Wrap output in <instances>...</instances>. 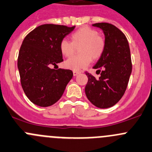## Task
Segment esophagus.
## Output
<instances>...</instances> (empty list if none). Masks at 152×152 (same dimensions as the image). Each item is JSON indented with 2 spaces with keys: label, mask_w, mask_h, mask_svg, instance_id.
Wrapping results in <instances>:
<instances>
[{
  "label": "esophagus",
  "mask_w": 152,
  "mask_h": 152,
  "mask_svg": "<svg viewBox=\"0 0 152 152\" xmlns=\"http://www.w3.org/2000/svg\"><path fill=\"white\" fill-rule=\"evenodd\" d=\"M79 73H80V72H79V71H76V70H73V76H77V75L79 74Z\"/></svg>",
  "instance_id": "obj_1"
}]
</instances>
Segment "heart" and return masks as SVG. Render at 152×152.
<instances>
[{
  "label": "heart",
  "mask_w": 152,
  "mask_h": 152,
  "mask_svg": "<svg viewBox=\"0 0 152 152\" xmlns=\"http://www.w3.org/2000/svg\"><path fill=\"white\" fill-rule=\"evenodd\" d=\"M70 42L62 40L59 44L61 53L66 58H70L79 47V55L70 58L64 63L65 67L79 70L90 64L91 58L97 60L102 56L105 49V41L99 35L96 29L85 26L73 32L70 36Z\"/></svg>",
  "instance_id": "1"
}]
</instances>
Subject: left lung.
I'll return each mask as SVG.
<instances>
[{"mask_svg": "<svg viewBox=\"0 0 152 152\" xmlns=\"http://www.w3.org/2000/svg\"><path fill=\"white\" fill-rule=\"evenodd\" d=\"M93 26L103 30L105 49L94 66L98 79L85 72L88 77L85 94L94 105L107 108L117 104L124 95L132 70L129 42L125 34L108 23H96Z\"/></svg>", "mask_w": 152, "mask_h": 152, "instance_id": "8db88e82", "label": "left lung"}]
</instances>
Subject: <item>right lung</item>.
<instances>
[{"label":"right lung","mask_w":152,"mask_h":152,"mask_svg":"<svg viewBox=\"0 0 152 152\" xmlns=\"http://www.w3.org/2000/svg\"><path fill=\"white\" fill-rule=\"evenodd\" d=\"M74 28L43 24L23 39L18 57V68L22 88L33 104L41 107L55 104L73 77L72 70L50 67L63 61L59 44Z\"/></svg>","instance_id":"obj_1"}]
</instances>
